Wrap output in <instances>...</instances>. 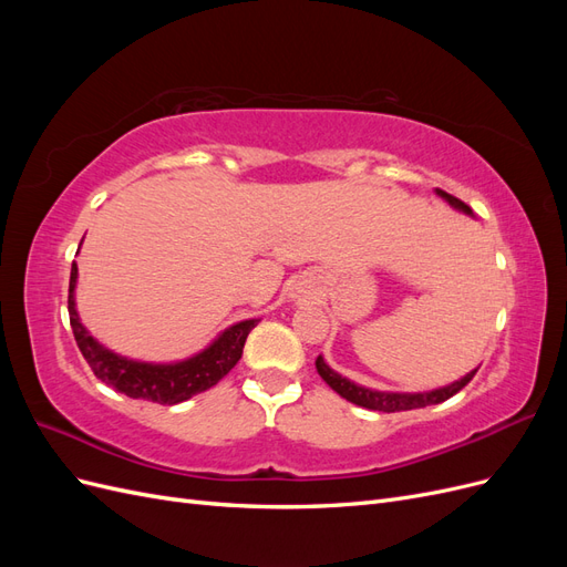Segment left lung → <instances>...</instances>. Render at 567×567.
Returning a JSON list of instances; mask_svg holds the SVG:
<instances>
[{
	"mask_svg": "<svg viewBox=\"0 0 567 567\" xmlns=\"http://www.w3.org/2000/svg\"><path fill=\"white\" fill-rule=\"evenodd\" d=\"M437 194H440L444 200H447L450 205H454L456 210H463L466 215H473V210L468 208V205L463 203V200H458L456 196L444 194V192H440V188H437ZM315 364H317V371H319L321 379H323L326 383H329V385L340 394V398H346L348 402H352V404H357V406L371 409V411H385V414H392V411H409V409H421V406H431V404L447 402L450 398H454V394H456L458 390L466 388V385L473 381V375L477 373V369H475V371L463 375L461 381H456V383H452V385H447V388L433 390V392L404 394V392H375V390H369V388H362V385H354L352 381L342 379L340 373H336L333 369H329V364H326L321 357H317Z\"/></svg>",
	"mask_w": 567,
	"mask_h": 567,
	"instance_id": "left-lung-1",
	"label": "left lung"
}]
</instances>
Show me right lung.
Masks as SVG:
<instances>
[{
	"label": "right lung",
	"mask_w": 567,
	"mask_h": 567,
	"mask_svg": "<svg viewBox=\"0 0 567 567\" xmlns=\"http://www.w3.org/2000/svg\"><path fill=\"white\" fill-rule=\"evenodd\" d=\"M75 281L78 265L71 269V286H68V315H71L73 336L82 357L87 359L90 369L99 381L113 390L127 394L132 400H146L158 404H179L194 394L217 385L236 367L244 354L248 333L257 326V319H248L231 326L221 333L208 350L186 359L179 364H144L132 359L117 357L111 350L101 348L99 342L84 331L75 312Z\"/></svg>",
	"instance_id": "1"
}]
</instances>
